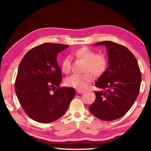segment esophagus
Segmentation results:
<instances>
[{
    "label": "esophagus",
    "mask_w": 151,
    "mask_h": 151,
    "mask_svg": "<svg viewBox=\"0 0 151 151\" xmlns=\"http://www.w3.org/2000/svg\"><path fill=\"white\" fill-rule=\"evenodd\" d=\"M76 93H79V94H82V93H85V91H83V90H76Z\"/></svg>",
    "instance_id": "34e87169"
}]
</instances>
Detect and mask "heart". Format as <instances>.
I'll use <instances>...</instances> for the list:
<instances>
[{
  "label": "heart",
  "instance_id": "heart-1",
  "mask_svg": "<svg viewBox=\"0 0 151 151\" xmlns=\"http://www.w3.org/2000/svg\"><path fill=\"white\" fill-rule=\"evenodd\" d=\"M76 57L85 62L83 75H71L66 79V85L70 87L78 89L87 88L93 79V73L95 76H99L104 73L107 66V60L105 56L101 54H96L93 50L87 47H82L74 52ZM61 68L64 73L68 74L71 69V58L69 56L64 58L61 63Z\"/></svg>",
  "mask_w": 151,
  "mask_h": 151
}]
</instances>
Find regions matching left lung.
I'll return each instance as SVG.
<instances>
[{
  "label": "left lung",
  "mask_w": 151,
  "mask_h": 151,
  "mask_svg": "<svg viewBox=\"0 0 151 151\" xmlns=\"http://www.w3.org/2000/svg\"><path fill=\"white\" fill-rule=\"evenodd\" d=\"M105 45L109 67L95 85L101 89L94 91L95 101L89 111L102 121H113L124 116L139 95L141 73L133 54L127 47L111 41L96 42Z\"/></svg>",
  "instance_id": "obj_1"
}]
</instances>
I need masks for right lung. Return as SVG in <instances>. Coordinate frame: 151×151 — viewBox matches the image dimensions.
Listing matches in <instances>:
<instances>
[{
	"instance_id": "right-lung-1",
	"label": "right lung",
	"mask_w": 151,
	"mask_h": 151,
	"mask_svg": "<svg viewBox=\"0 0 151 151\" xmlns=\"http://www.w3.org/2000/svg\"><path fill=\"white\" fill-rule=\"evenodd\" d=\"M69 46L44 43L30 49L18 68L14 88L17 98L30 118L49 123L60 118L75 96V89L59 87L62 73L58 52Z\"/></svg>"
}]
</instances>
